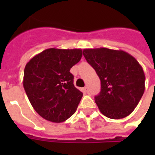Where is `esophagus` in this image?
<instances>
[{"instance_id": "obj_1", "label": "esophagus", "mask_w": 155, "mask_h": 155, "mask_svg": "<svg viewBox=\"0 0 155 155\" xmlns=\"http://www.w3.org/2000/svg\"><path fill=\"white\" fill-rule=\"evenodd\" d=\"M84 91L86 93H89V90H88V87H85L84 88Z\"/></svg>"}]
</instances>
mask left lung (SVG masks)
<instances>
[{
  "mask_svg": "<svg viewBox=\"0 0 155 155\" xmlns=\"http://www.w3.org/2000/svg\"><path fill=\"white\" fill-rule=\"evenodd\" d=\"M84 56L101 80V89L95 101L102 114L121 119L134 110L145 91L142 66L127 52L104 47L84 49Z\"/></svg>",
  "mask_w": 155,
  "mask_h": 155,
  "instance_id": "8db88e82",
  "label": "left lung"
}]
</instances>
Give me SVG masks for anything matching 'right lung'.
Wrapping results in <instances>:
<instances>
[{
	"instance_id": "obj_1",
	"label": "right lung",
	"mask_w": 155,
	"mask_h": 155,
	"mask_svg": "<svg viewBox=\"0 0 155 155\" xmlns=\"http://www.w3.org/2000/svg\"><path fill=\"white\" fill-rule=\"evenodd\" d=\"M82 54L81 49L50 48L26 63L23 87L31 105L42 118L63 122L76 111L83 93L74 86L70 69Z\"/></svg>"
}]
</instances>
